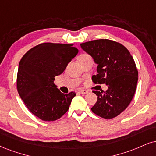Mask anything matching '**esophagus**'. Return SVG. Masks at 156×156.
<instances>
[{"instance_id": "34e87169", "label": "esophagus", "mask_w": 156, "mask_h": 156, "mask_svg": "<svg viewBox=\"0 0 156 156\" xmlns=\"http://www.w3.org/2000/svg\"><path fill=\"white\" fill-rule=\"evenodd\" d=\"M89 91H87V90H84V89H81V90H79V93L80 94H87Z\"/></svg>"}]
</instances>
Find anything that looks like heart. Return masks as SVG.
I'll return each instance as SVG.
<instances>
[{"label": "heart", "instance_id": "b5f03b06", "mask_svg": "<svg viewBox=\"0 0 156 156\" xmlns=\"http://www.w3.org/2000/svg\"><path fill=\"white\" fill-rule=\"evenodd\" d=\"M89 57H90V56L87 54H80V55L78 57V62H79L80 63V62H82L83 60L87 59V58Z\"/></svg>", "mask_w": 156, "mask_h": 156}]
</instances>
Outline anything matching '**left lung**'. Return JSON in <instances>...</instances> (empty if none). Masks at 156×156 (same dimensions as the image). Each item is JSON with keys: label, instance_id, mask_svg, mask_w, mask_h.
<instances>
[{"label": "left lung", "instance_id": "obj_1", "mask_svg": "<svg viewBox=\"0 0 156 156\" xmlns=\"http://www.w3.org/2000/svg\"><path fill=\"white\" fill-rule=\"evenodd\" d=\"M80 46L97 64L94 83L108 86L106 91H93L97 101L91 111L103 119H113L129 106L136 91L138 70L134 60L123 45L109 39L88 41Z\"/></svg>", "mask_w": 156, "mask_h": 156}]
</instances>
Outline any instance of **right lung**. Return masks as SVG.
Masks as SVG:
<instances>
[{
    "instance_id": "obj_1",
    "label": "right lung",
    "mask_w": 156,
    "mask_h": 156,
    "mask_svg": "<svg viewBox=\"0 0 156 156\" xmlns=\"http://www.w3.org/2000/svg\"><path fill=\"white\" fill-rule=\"evenodd\" d=\"M74 44L43 43L30 49L20 60L16 87L28 110L45 121L60 119L68 110L74 91L63 94L54 84L78 54Z\"/></svg>"
}]
</instances>
